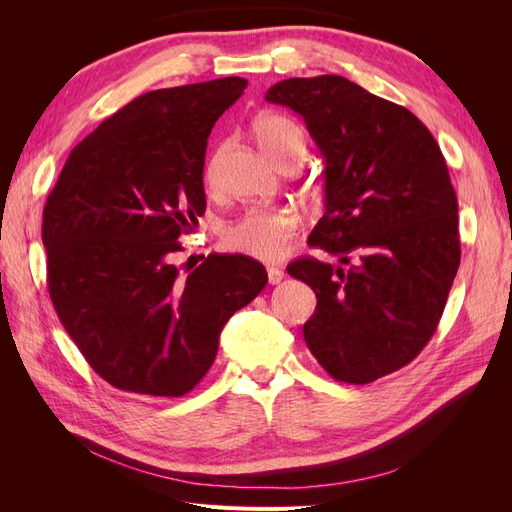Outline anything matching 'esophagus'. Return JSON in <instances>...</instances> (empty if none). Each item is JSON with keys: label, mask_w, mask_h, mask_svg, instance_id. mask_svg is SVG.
I'll return each instance as SVG.
<instances>
[{"label": "esophagus", "mask_w": 512, "mask_h": 512, "mask_svg": "<svg viewBox=\"0 0 512 512\" xmlns=\"http://www.w3.org/2000/svg\"><path fill=\"white\" fill-rule=\"evenodd\" d=\"M267 275H269V284H280L284 280V271L277 269V267H269L267 269Z\"/></svg>", "instance_id": "1"}]
</instances>
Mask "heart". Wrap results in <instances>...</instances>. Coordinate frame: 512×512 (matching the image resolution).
I'll return each mask as SVG.
<instances>
[{
    "mask_svg": "<svg viewBox=\"0 0 512 512\" xmlns=\"http://www.w3.org/2000/svg\"><path fill=\"white\" fill-rule=\"evenodd\" d=\"M254 138L271 164L282 168L290 162H301L307 149L303 130L292 119L284 115H262L254 121ZM226 153V143L218 145L205 164V183L215 185L222 158ZM297 232V218L286 209H252L237 222H232L224 230V243L243 256L254 260H277L286 243Z\"/></svg>",
    "mask_w": 512,
    "mask_h": 512,
    "instance_id": "obj_1",
    "label": "heart"
}]
</instances>
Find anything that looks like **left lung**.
Listing matches in <instances>:
<instances>
[{
  "label": "left lung",
  "instance_id": "1",
  "mask_svg": "<svg viewBox=\"0 0 512 512\" xmlns=\"http://www.w3.org/2000/svg\"><path fill=\"white\" fill-rule=\"evenodd\" d=\"M265 100L301 115L324 158V215L307 245L339 267L288 265L318 299L305 344L339 382L393 374L431 339L459 269L457 196L436 138L344 76L286 79Z\"/></svg>",
  "mask_w": 512,
  "mask_h": 512
}]
</instances>
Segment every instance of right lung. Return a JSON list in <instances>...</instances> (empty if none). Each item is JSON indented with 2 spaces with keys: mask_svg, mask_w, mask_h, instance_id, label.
<instances>
[{
  "mask_svg": "<svg viewBox=\"0 0 512 512\" xmlns=\"http://www.w3.org/2000/svg\"><path fill=\"white\" fill-rule=\"evenodd\" d=\"M245 85L226 76L138 96L72 149L46 198L51 301L115 389L190 393L224 324L267 286L265 267L241 254H209L188 275L173 265L205 213L207 138Z\"/></svg>",
  "mask_w": 512,
  "mask_h": 512,
  "instance_id": "1",
  "label": "right lung"
}]
</instances>
